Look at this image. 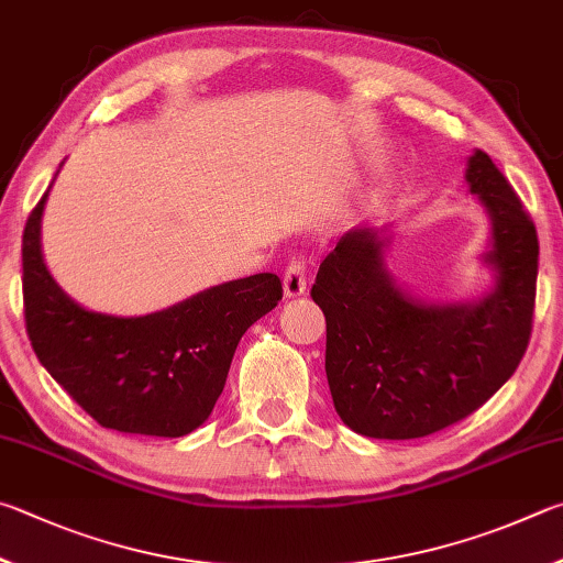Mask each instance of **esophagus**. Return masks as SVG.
<instances>
[{
	"label": "esophagus",
	"mask_w": 563,
	"mask_h": 563,
	"mask_svg": "<svg viewBox=\"0 0 563 563\" xmlns=\"http://www.w3.org/2000/svg\"><path fill=\"white\" fill-rule=\"evenodd\" d=\"M307 266H303V260H291L287 272H284V297L287 299H297L307 294Z\"/></svg>",
	"instance_id": "esophagus-1"
}]
</instances>
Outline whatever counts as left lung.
<instances>
[{"instance_id": "1", "label": "left lung", "mask_w": 563, "mask_h": 563, "mask_svg": "<svg viewBox=\"0 0 563 563\" xmlns=\"http://www.w3.org/2000/svg\"><path fill=\"white\" fill-rule=\"evenodd\" d=\"M465 183L489 222L482 297L430 301L400 284L388 266L393 224L346 232L319 266L311 297L327 317L333 408L358 435H432L485 406L525 356L537 227L487 153L467 157Z\"/></svg>"}]
</instances>
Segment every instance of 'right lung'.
<instances>
[{
	"mask_svg": "<svg viewBox=\"0 0 563 563\" xmlns=\"http://www.w3.org/2000/svg\"><path fill=\"white\" fill-rule=\"evenodd\" d=\"M48 190L22 240L24 319L36 358L103 428L151 438L197 430L220 398L244 331L279 303V276L217 284L145 317L91 311L58 287L44 262Z\"/></svg>",
	"mask_w": 563,
	"mask_h": 563,
	"instance_id": "right-lung-1",
	"label": "right lung"
}]
</instances>
